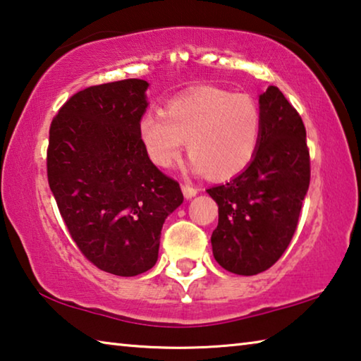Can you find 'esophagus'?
Segmentation results:
<instances>
[{"label": "esophagus", "instance_id": "esophagus-1", "mask_svg": "<svg viewBox=\"0 0 361 361\" xmlns=\"http://www.w3.org/2000/svg\"><path fill=\"white\" fill-rule=\"evenodd\" d=\"M181 191H183V194H185L186 199H191V197H194L195 194L199 192V189L191 186V185H186V183H183V185H181Z\"/></svg>", "mask_w": 361, "mask_h": 361}]
</instances>
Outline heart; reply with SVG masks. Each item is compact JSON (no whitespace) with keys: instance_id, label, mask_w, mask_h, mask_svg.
Here are the masks:
<instances>
[{"instance_id":"b5f03b06","label":"heart","mask_w":361,"mask_h":361,"mask_svg":"<svg viewBox=\"0 0 361 361\" xmlns=\"http://www.w3.org/2000/svg\"><path fill=\"white\" fill-rule=\"evenodd\" d=\"M261 129L259 106L250 95L197 87L170 100L164 113L143 114L138 138L149 161L161 169L178 161L186 140L195 172L229 180L252 164Z\"/></svg>"}]
</instances>
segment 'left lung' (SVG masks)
<instances>
[{
  "instance_id": "left-lung-1",
  "label": "left lung",
  "mask_w": 361,
  "mask_h": 361,
  "mask_svg": "<svg viewBox=\"0 0 361 361\" xmlns=\"http://www.w3.org/2000/svg\"><path fill=\"white\" fill-rule=\"evenodd\" d=\"M261 142L252 164L224 185L207 189L218 204L212 234L218 264L256 276L276 264L298 228L310 183L305 127L276 85L259 95Z\"/></svg>"
}]
</instances>
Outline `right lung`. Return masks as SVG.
Here are the masks:
<instances>
[{"label":"right lung","instance_id":"1","mask_svg":"<svg viewBox=\"0 0 361 361\" xmlns=\"http://www.w3.org/2000/svg\"><path fill=\"white\" fill-rule=\"evenodd\" d=\"M148 85L122 79L79 90L49 129L47 181L66 229L85 259L121 277L156 264L162 224L183 202L178 181L138 138Z\"/></svg>","mask_w":361,"mask_h":361}]
</instances>
